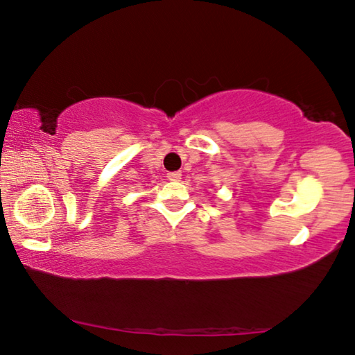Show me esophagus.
Segmentation results:
<instances>
[{"mask_svg": "<svg viewBox=\"0 0 355 355\" xmlns=\"http://www.w3.org/2000/svg\"><path fill=\"white\" fill-rule=\"evenodd\" d=\"M167 178L171 180V182H180V178H182V172H168Z\"/></svg>", "mask_w": 355, "mask_h": 355, "instance_id": "1", "label": "esophagus"}]
</instances>
